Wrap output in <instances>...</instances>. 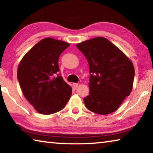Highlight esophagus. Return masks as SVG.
Returning <instances> with one entry per match:
<instances>
[{
	"label": "esophagus",
	"instance_id": "1",
	"mask_svg": "<svg viewBox=\"0 0 153 153\" xmlns=\"http://www.w3.org/2000/svg\"><path fill=\"white\" fill-rule=\"evenodd\" d=\"M73 86H74V88L75 89H76L77 87H78V84H76V83H74V84H73Z\"/></svg>",
	"mask_w": 153,
	"mask_h": 153
}]
</instances>
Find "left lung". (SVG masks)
Segmentation results:
<instances>
[{"label":"left lung","mask_w":153,"mask_h":153,"mask_svg":"<svg viewBox=\"0 0 153 153\" xmlns=\"http://www.w3.org/2000/svg\"><path fill=\"white\" fill-rule=\"evenodd\" d=\"M90 67L89 95L84 98L92 112L107 115L120 107L133 88L134 67L128 56L107 38L97 37L76 45Z\"/></svg>","instance_id":"1"}]
</instances>
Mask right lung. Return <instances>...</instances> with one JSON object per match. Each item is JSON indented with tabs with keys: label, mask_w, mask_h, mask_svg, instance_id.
<instances>
[{
	"label": "right lung",
	"mask_w": 153,
	"mask_h": 153,
	"mask_svg": "<svg viewBox=\"0 0 153 153\" xmlns=\"http://www.w3.org/2000/svg\"><path fill=\"white\" fill-rule=\"evenodd\" d=\"M70 45L46 38L35 45L21 60L17 79L26 100L37 112L51 115L63 109L69 101L72 88L59 75L58 61Z\"/></svg>",
	"instance_id": "right-lung-1"
}]
</instances>
